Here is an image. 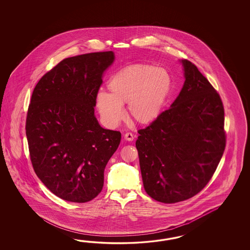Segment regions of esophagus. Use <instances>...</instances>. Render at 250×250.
<instances>
[{
	"mask_svg": "<svg viewBox=\"0 0 250 250\" xmlns=\"http://www.w3.org/2000/svg\"><path fill=\"white\" fill-rule=\"evenodd\" d=\"M124 138L127 141H132L134 139V135L131 132H127L124 135Z\"/></svg>",
	"mask_w": 250,
	"mask_h": 250,
	"instance_id": "1",
	"label": "esophagus"
}]
</instances>
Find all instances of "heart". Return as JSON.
I'll use <instances>...</instances> for the list:
<instances>
[{"instance_id": "heart-1", "label": "heart", "mask_w": 250, "mask_h": 250, "mask_svg": "<svg viewBox=\"0 0 250 250\" xmlns=\"http://www.w3.org/2000/svg\"><path fill=\"white\" fill-rule=\"evenodd\" d=\"M172 86V79L165 69L149 64H136L112 75L107 87L110 94H96L97 110L104 123L116 127L124 118L123 104L136 123L148 124L159 117Z\"/></svg>"}]
</instances>
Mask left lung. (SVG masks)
<instances>
[{"mask_svg":"<svg viewBox=\"0 0 250 250\" xmlns=\"http://www.w3.org/2000/svg\"><path fill=\"white\" fill-rule=\"evenodd\" d=\"M185 82L170 108L139 129L136 147L144 188L154 200L173 204L202 190L226 146L224 108L197 66L181 61Z\"/></svg>","mask_w":250,"mask_h":250,"instance_id":"left-lung-1","label":"left lung"}]
</instances>
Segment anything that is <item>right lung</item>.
Here are the masks:
<instances>
[{
	"mask_svg": "<svg viewBox=\"0 0 250 250\" xmlns=\"http://www.w3.org/2000/svg\"><path fill=\"white\" fill-rule=\"evenodd\" d=\"M113 61L112 51L64 59L33 91L26 120L33 168L66 201L88 202L102 191L104 168L121 142V132L103 128L94 109Z\"/></svg>",
	"mask_w": 250,
	"mask_h": 250,
	"instance_id": "add662e5",
	"label": "right lung"
}]
</instances>
